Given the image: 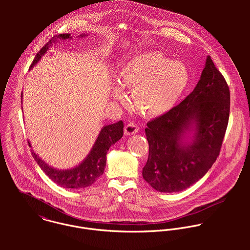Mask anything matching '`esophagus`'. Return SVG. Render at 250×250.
Listing matches in <instances>:
<instances>
[{
  "mask_svg": "<svg viewBox=\"0 0 250 250\" xmlns=\"http://www.w3.org/2000/svg\"><path fill=\"white\" fill-rule=\"evenodd\" d=\"M138 132H139V126H138V124H136L134 122H130L127 125H125V127H124V133L127 136L135 135Z\"/></svg>",
  "mask_w": 250,
  "mask_h": 250,
  "instance_id": "34e87169",
  "label": "esophagus"
}]
</instances>
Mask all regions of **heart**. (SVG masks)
<instances>
[{
	"label": "heart",
	"instance_id": "heart-1",
	"mask_svg": "<svg viewBox=\"0 0 250 250\" xmlns=\"http://www.w3.org/2000/svg\"><path fill=\"white\" fill-rule=\"evenodd\" d=\"M118 83L133 88V103L139 112L159 116L176 104L188 85V72L182 62L170 61L160 52H146L123 66ZM113 96L122 99V90L115 87Z\"/></svg>",
	"mask_w": 250,
	"mask_h": 250
}]
</instances>
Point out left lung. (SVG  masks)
I'll list each match as a JSON object with an SVG mask.
<instances>
[{"instance_id":"1","label":"left lung","mask_w":250,"mask_h":250,"mask_svg":"<svg viewBox=\"0 0 250 250\" xmlns=\"http://www.w3.org/2000/svg\"><path fill=\"white\" fill-rule=\"evenodd\" d=\"M229 113V86L208 57L194 89L147 123L149 155L143 179L160 192H176L202 178L219 155ZM191 124L196 126L194 140L185 143L183 134Z\"/></svg>"}]
</instances>
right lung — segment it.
<instances>
[{
	"instance_id": "right-lung-1",
	"label": "right lung",
	"mask_w": 250,
	"mask_h": 250,
	"mask_svg": "<svg viewBox=\"0 0 250 250\" xmlns=\"http://www.w3.org/2000/svg\"><path fill=\"white\" fill-rule=\"evenodd\" d=\"M57 38L67 39L70 38V35L62 34L52 37L36 54V58L34 59V62L31 64L30 69H32L36 65L37 62L41 59V57L46 53L48 48L52 45V43L55 42ZM123 127L124 125L121 120L114 124L104 127L101 130L86 159L81 165L72 169L60 170L53 168L49 167L44 161H42L34 151H32V154L37 165L44 171V173L52 181H54L57 185L65 188H86L95 183L96 180L104 173V169L107 163L106 155L107 150L110 147V145L114 144L122 138ZM29 145L31 146L30 143Z\"/></svg>"
}]
</instances>
